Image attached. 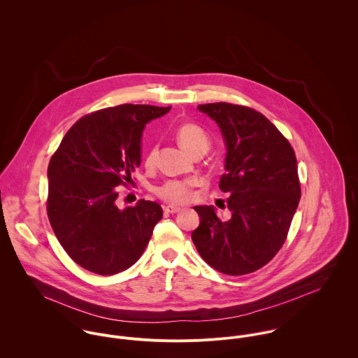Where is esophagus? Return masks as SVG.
I'll return each instance as SVG.
<instances>
[{"instance_id":"obj_1","label":"esophagus","mask_w":358,"mask_h":358,"mask_svg":"<svg viewBox=\"0 0 358 358\" xmlns=\"http://www.w3.org/2000/svg\"><path fill=\"white\" fill-rule=\"evenodd\" d=\"M164 210H165L166 213H179V212L182 210V208L175 206V205H165V206H164Z\"/></svg>"}]
</instances>
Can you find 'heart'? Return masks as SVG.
I'll return each instance as SVG.
<instances>
[{"instance_id":"obj_1","label":"heart","mask_w":358,"mask_h":358,"mask_svg":"<svg viewBox=\"0 0 358 358\" xmlns=\"http://www.w3.org/2000/svg\"><path fill=\"white\" fill-rule=\"evenodd\" d=\"M176 138L179 143L192 154L205 153L209 149V136L204 128L194 122H183L176 129ZM157 148L150 146L145 164L146 166H153L155 162ZM197 185V179H168L153 189L154 194L165 203L169 204H186L193 196V187Z\"/></svg>"}]
</instances>
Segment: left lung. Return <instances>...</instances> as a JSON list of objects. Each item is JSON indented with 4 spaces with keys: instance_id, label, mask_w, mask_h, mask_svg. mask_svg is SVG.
<instances>
[{
    "instance_id": "1",
    "label": "left lung",
    "mask_w": 358,
    "mask_h": 358,
    "mask_svg": "<svg viewBox=\"0 0 358 358\" xmlns=\"http://www.w3.org/2000/svg\"><path fill=\"white\" fill-rule=\"evenodd\" d=\"M226 141V172L219 189L229 196L231 217L212 206H194L201 217L192 240L205 262L229 275L254 273L284 245L301 200L296 155L288 139L251 107L199 104Z\"/></svg>"
}]
</instances>
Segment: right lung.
<instances>
[{"label": "right lung", "instance_id": "1", "mask_svg": "<svg viewBox=\"0 0 358 358\" xmlns=\"http://www.w3.org/2000/svg\"><path fill=\"white\" fill-rule=\"evenodd\" d=\"M169 107L120 104L81 117L48 165L47 212L60 245L78 266L101 275L131 267L145 252L161 205L141 200L118 209V186L141 164L145 125Z\"/></svg>", "mask_w": 358, "mask_h": 358}]
</instances>
